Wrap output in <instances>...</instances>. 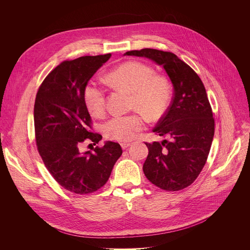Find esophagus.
<instances>
[{
    "mask_svg": "<svg viewBox=\"0 0 250 250\" xmlns=\"http://www.w3.org/2000/svg\"><path fill=\"white\" fill-rule=\"evenodd\" d=\"M121 146L123 149H126L128 146H130V143L129 142H122Z\"/></svg>",
    "mask_w": 250,
    "mask_h": 250,
    "instance_id": "34e87169",
    "label": "esophagus"
}]
</instances>
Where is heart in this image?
I'll list each match as a JSON object with an SVG mask.
<instances>
[{
  "mask_svg": "<svg viewBox=\"0 0 250 250\" xmlns=\"http://www.w3.org/2000/svg\"><path fill=\"white\" fill-rule=\"evenodd\" d=\"M108 80L118 87L131 92L130 108L139 112L125 116H115L103 125L105 136L114 141H129L146 125V117L159 120L167 110L170 100V85L152 67L138 62H126L111 71ZM83 100L88 112L94 117H102L106 111V92L97 83L90 81L83 89ZM143 114H141V113Z\"/></svg>",
  "mask_w": 250,
  "mask_h": 250,
  "instance_id": "b5f03b06",
  "label": "heart"
}]
</instances>
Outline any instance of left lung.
Instances as JSON below:
<instances>
[{"mask_svg":"<svg viewBox=\"0 0 250 250\" xmlns=\"http://www.w3.org/2000/svg\"><path fill=\"white\" fill-rule=\"evenodd\" d=\"M125 55L147 57L164 67L173 84V98L153 132L167 137L145 143L147 179L157 187L179 191L190 186L204 168L214 136V119L206 87L198 74L172 52L153 48Z\"/></svg>","mask_w":250,"mask_h":250,"instance_id":"obj_1","label":"left lung"}]
</instances>
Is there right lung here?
Masks as SVG:
<instances>
[{
    "mask_svg": "<svg viewBox=\"0 0 250 250\" xmlns=\"http://www.w3.org/2000/svg\"><path fill=\"white\" fill-rule=\"evenodd\" d=\"M110 57L107 53L61 62L45 77L36 95L34 124L39 154L55 181L78 195L103 187L123 154L120 144L112 141L92 147V151L81 150L84 142L96 145L102 139L91 130L83 89Z\"/></svg>",
    "mask_w": 250,
    "mask_h": 250,
    "instance_id": "right-lung-1",
    "label": "right lung"
}]
</instances>
